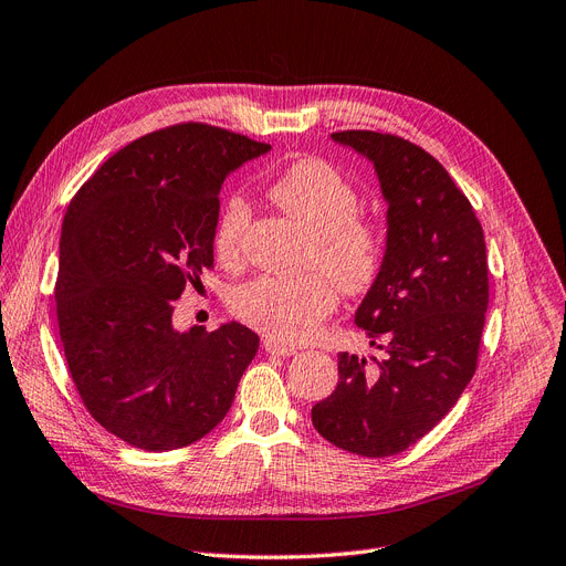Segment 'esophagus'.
Instances as JSON below:
<instances>
[{
    "mask_svg": "<svg viewBox=\"0 0 566 566\" xmlns=\"http://www.w3.org/2000/svg\"><path fill=\"white\" fill-rule=\"evenodd\" d=\"M263 347L268 354H275V356H291L296 354V347H291V344H284V342H277V339H265Z\"/></svg>",
    "mask_w": 566,
    "mask_h": 566,
    "instance_id": "34e87169",
    "label": "esophagus"
}]
</instances>
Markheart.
I'll return each instance as SVG.
<instances>
[{
  "label": "heart",
  "mask_w": 566,
  "mask_h": 566,
  "mask_svg": "<svg viewBox=\"0 0 566 566\" xmlns=\"http://www.w3.org/2000/svg\"><path fill=\"white\" fill-rule=\"evenodd\" d=\"M268 196L310 235V268L326 272L344 293L373 286L384 263V235L358 214L360 193L333 164L316 157L293 161L268 182ZM250 219L252 206L242 193H229L219 206L212 244L224 263L240 259ZM325 276L256 277L233 291L229 307L270 339L303 342L337 307V289Z\"/></svg>",
  "instance_id": "obj_1"
}]
</instances>
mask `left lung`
Masks as SVG:
<instances>
[{
  "instance_id": "obj_1",
  "label": "left lung",
  "mask_w": 566,
  "mask_h": 566,
  "mask_svg": "<svg viewBox=\"0 0 566 566\" xmlns=\"http://www.w3.org/2000/svg\"><path fill=\"white\" fill-rule=\"evenodd\" d=\"M375 164L388 203L386 254L356 326L386 352L375 367L342 352L339 381L312 407L316 432L365 458L407 451L476 373L488 310V256L472 203L423 147L379 132H335Z\"/></svg>"
}]
</instances>
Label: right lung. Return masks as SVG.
<instances>
[{
  "mask_svg": "<svg viewBox=\"0 0 566 566\" xmlns=\"http://www.w3.org/2000/svg\"><path fill=\"white\" fill-rule=\"evenodd\" d=\"M270 145L182 122L106 159L73 196L55 282L64 358L92 419L143 451H174L224 419L256 356L242 324L174 328L212 268L219 189Z\"/></svg>",
  "mask_w": 566,
  "mask_h": 566,
  "instance_id": "1",
  "label": "right lung"
}]
</instances>
